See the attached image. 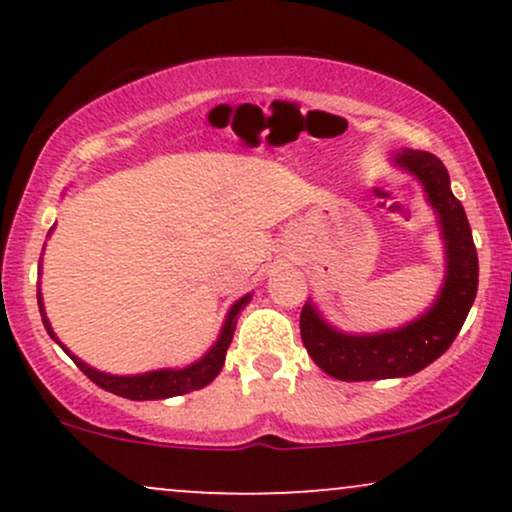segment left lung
Returning a JSON list of instances; mask_svg holds the SVG:
<instances>
[{"label":"left lung","instance_id":"obj_1","mask_svg":"<svg viewBox=\"0 0 512 512\" xmlns=\"http://www.w3.org/2000/svg\"><path fill=\"white\" fill-rule=\"evenodd\" d=\"M395 161L411 170L426 187L433 209L440 216L448 274L438 301L424 317L397 332L351 337L322 322L310 303L301 313V337L313 361L337 380H385L419 373L450 349L460 334L469 308L477 298L479 257L472 240L467 214L452 195L450 175L443 161L428 151H402Z\"/></svg>","mask_w":512,"mask_h":512}]
</instances>
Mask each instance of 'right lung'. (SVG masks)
Wrapping results in <instances>:
<instances>
[{"label": "right lung", "mask_w": 512, "mask_h": 512, "mask_svg": "<svg viewBox=\"0 0 512 512\" xmlns=\"http://www.w3.org/2000/svg\"><path fill=\"white\" fill-rule=\"evenodd\" d=\"M250 301V293L248 296H243L240 301L233 305L231 313L226 317V325H223L221 330V337L219 342L209 349V354L202 358V361L192 363V366L187 368H180V370H154V373H144V375H105V373H98V370H93L91 366H86L84 361H79V358L69 354L67 349L60 344V339L55 337V332H52L48 317H45V310H43V301H40V293H38V305H40V315H43V325L45 330L52 339H55L57 344L62 346L64 351H67L69 356H72V361L79 366L81 373L86 375L88 380H93L98 387H103V390L113 392V395H120V397H127V399H166V397H178V395H185V392H192V390H202L204 385H209L211 380L219 375V370L223 368V361H226V351L228 346H231V339H233V332H236V315L243 310V305Z\"/></svg>", "instance_id": "obj_1"}]
</instances>
